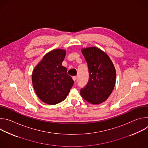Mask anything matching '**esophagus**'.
I'll return each instance as SVG.
<instances>
[{
    "label": "esophagus",
    "instance_id": "esophagus-1",
    "mask_svg": "<svg viewBox=\"0 0 148 148\" xmlns=\"http://www.w3.org/2000/svg\"><path fill=\"white\" fill-rule=\"evenodd\" d=\"M73 79L74 81H75L77 79V77L76 76H73Z\"/></svg>",
    "mask_w": 148,
    "mask_h": 148
}]
</instances>
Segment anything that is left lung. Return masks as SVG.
<instances>
[{
    "mask_svg": "<svg viewBox=\"0 0 148 148\" xmlns=\"http://www.w3.org/2000/svg\"><path fill=\"white\" fill-rule=\"evenodd\" d=\"M82 53L88 65L89 79L80 90L82 98L92 104L106 101L115 84L116 71L109 56L94 47L84 49Z\"/></svg>",
    "mask_w": 148,
    "mask_h": 148,
    "instance_id": "obj_1",
    "label": "left lung"
}]
</instances>
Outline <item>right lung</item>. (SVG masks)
I'll return each mask as SVG.
<instances>
[{
    "label": "right lung",
    "mask_w": 148,
    "mask_h": 148,
    "mask_svg": "<svg viewBox=\"0 0 148 148\" xmlns=\"http://www.w3.org/2000/svg\"><path fill=\"white\" fill-rule=\"evenodd\" d=\"M66 51L56 49L46 54L32 74L34 90L38 97L49 105L64 100L74 83L62 66Z\"/></svg>",
    "instance_id": "add662e5"
}]
</instances>
